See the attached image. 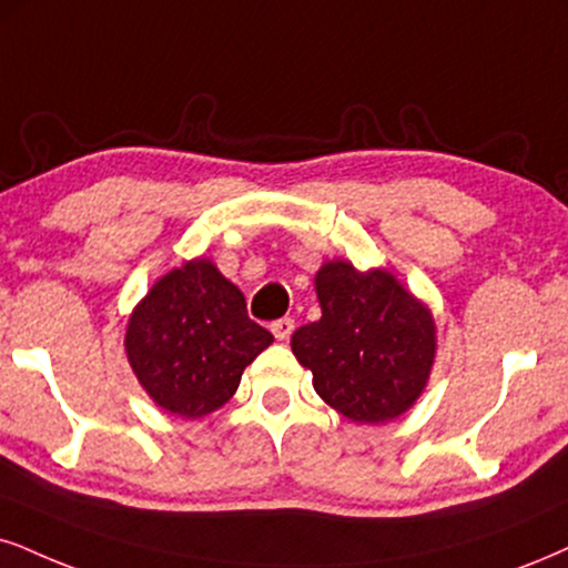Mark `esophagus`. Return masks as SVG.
I'll list each match as a JSON object with an SVG mask.
<instances>
[{
    "instance_id": "34e87169",
    "label": "esophagus",
    "mask_w": 568,
    "mask_h": 568,
    "mask_svg": "<svg viewBox=\"0 0 568 568\" xmlns=\"http://www.w3.org/2000/svg\"><path fill=\"white\" fill-rule=\"evenodd\" d=\"M271 332H273V337H276L278 342H286V339L292 337V332H295V321H292V318H278V321H273Z\"/></svg>"
}]
</instances>
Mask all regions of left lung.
<instances>
[{"instance_id":"8db88e82","label":"left lung","mask_w":568,"mask_h":568,"mask_svg":"<svg viewBox=\"0 0 568 568\" xmlns=\"http://www.w3.org/2000/svg\"><path fill=\"white\" fill-rule=\"evenodd\" d=\"M321 318L292 334L318 397L355 424H387L416 405L437 358L432 307L387 268L326 261L316 273Z\"/></svg>"}]
</instances>
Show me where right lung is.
<instances>
[{
  "mask_svg": "<svg viewBox=\"0 0 568 568\" xmlns=\"http://www.w3.org/2000/svg\"><path fill=\"white\" fill-rule=\"evenodd\" d=\"M273 342L247 316L240 286L210 257L160 276L125 324V358L150 395L173 416L202 418L226 405L244 368Z\"/></svg>",
  "mask_w": 568,
  "mask_h": 568,
  "instance_id": "right-lung-1",
  "label": "right lung"
}]
</instances>
